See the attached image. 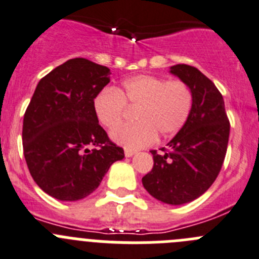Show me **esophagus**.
Segmentation results:
<instances>
[{
    "label": "esophagus",
    "mask_w": 259,
    "mask_h": 259,
    "mask_svg": "<svg viewBox=\"0 0 259 259\" xmlns=\"http://www.w3.org/2000/svg\"><path fill=\"white\" fill-rule=\"evenodd\" d=\"M134 154H135V151H133V149H129V148H125V156L133 157Z\"/></svg>",
    "instance_id": "obj_1"
}]
</instances>
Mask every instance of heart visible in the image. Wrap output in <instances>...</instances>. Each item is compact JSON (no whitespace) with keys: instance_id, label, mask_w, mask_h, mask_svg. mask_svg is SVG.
I'll use <instances>...</instances> for the list:
<instances>
[{"instance_id":"b5f03b06","label":"heart","mask_w":259,"mask_h":259,"mask_svg":"<svg viewBox=\"0 0 259 259\" xmlns=\"http://www.w3.org/2000/svg\"><path fill=\"white\" fill-rule=\"evenodd\" d=\"M125 105L137 106V122L118 126L111 133L112 141L129 149L149 146L156 139L175 135L189 118L193 92L180 79L166 80L156 75H135L125 79L117 89L106 88L94 97L97 120L107 129L121 122Z\"/></svg>"}]
</instances>
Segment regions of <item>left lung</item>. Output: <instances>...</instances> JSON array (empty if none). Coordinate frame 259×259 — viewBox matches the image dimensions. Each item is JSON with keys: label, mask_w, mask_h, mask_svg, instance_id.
Instances as JSON below:
<instances>
[{"label": "left lung", "mask_w": 259, "mask_h": 259, "mask_svg": "<svg viewBox=\"0 0 259 259\" xmlns=\"http://www.w3.org/2000/svg\"><path fill=\"white\" fill-rule=\"evenodd\" d=\"M170 72L192 89V112L162 153L151 151L153 168L142 183L153 198L180 206L200 197L216 180L228 149L230 122L222 94L197 67L179 64Z\"/></svg>", "instance_id": "obj_1"}]
</instances>
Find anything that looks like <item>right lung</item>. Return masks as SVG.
<instances>
[{
	"instance_id": "1",
	"label": "right lung",
	"mask_w": 259,
	"mask_h": 259,
	"mask_svg": "<svg viewBox=\"0 0 259 259\" xmlns=\"http://www.w3.org/2000/svg\"><path fill=\"white\" fill-rule=\"evenodd\" d=\"M110 74L108 67L87 59L69 60L40 79L26 108V165L38 187L56 199L88 197L110 166L124 158V149L110 141L93 110Z\"/></svg>"
}]
</instances>
